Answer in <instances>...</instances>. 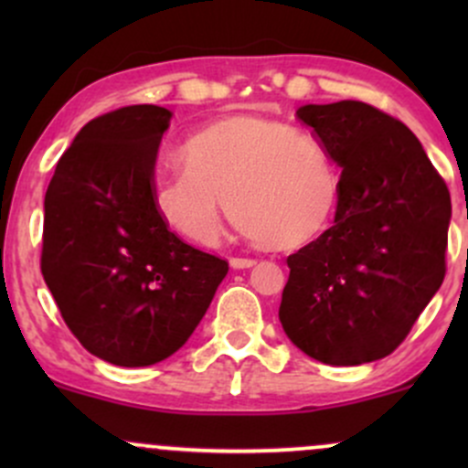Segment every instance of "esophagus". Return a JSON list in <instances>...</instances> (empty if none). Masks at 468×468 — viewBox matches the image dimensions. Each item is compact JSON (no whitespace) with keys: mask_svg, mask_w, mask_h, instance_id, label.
<instances>
[{"mask_svg":"<svg viewBox=\"0 0 468 468\" xmlns=\"http://www.w3.org/2000/svg\"><path fill=\"white\" fill-rule=\"evenodd\" d=\"M255 266V260H249V257H230V268L235 271H244V268Z\"/></svg>","mask_w":468,"mask_h":468,"instance_id":"esophagus-1","label":"esophagus"}]
</instances>
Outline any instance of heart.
<instances>
[{
	"label": "heart",
	"mask_w": 468,
	"mask_h": 468,
	"mask_svg": "<svg viewBox=\"0 0 468 468\" xmlns=\"http://www.w3.org/2000/svg\"><path fill=\"white\" fill-rule=\"evenodd\" d=\"M182 171L154 182L160 219L182 238L218 244L224 197L246 238L290 252L313 244L330 224L341 191L336 166L314 138L260 114L208 122L180 147Z\"/></svg>",
	"instance_id": "obj_1"
}]
</instances>
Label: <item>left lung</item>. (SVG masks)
<instances>
[{"label": "left lung", "instance_id": "obj_1", "mask_svg": "<svg viewBox=\"0 0 468 468\" xmlns=\"http://www.w3.org/2000/svg\"><path fill=\"white\" fill-rule=\"evenodd\" d=\"M297 118L343 171L335 224L288 257L279 321L316 361H378L442 286L449 189L410 127L372 105H302Z\"/></svg>", "mask_w": 468, "mask_h": 468}]
</instances>
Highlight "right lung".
I'll return each mask as SVG.
<instances>
[{"label":"right lung","mask_w":468,"mask_h":468,"mask_svg":"<svg viewBox=\"0 0 468 468\" xmlns=\"http://www.w3.org/2000/svg\"><path fill=\"white\" fill-rule=\"evenodd\" d=\"M171 112L130 105L74 136L44 200L41 272L94 356L147 367L193 335L229 264L185 244L154 207V166Z\"/></svg>","instance_id":"1"}]
</instances>
